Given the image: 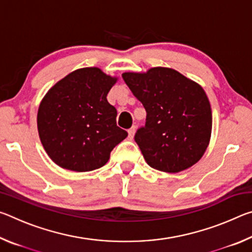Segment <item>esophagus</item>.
Wrapping results in <instances>:
<instances>
[{"label": "esophagus", "mask_w": 252, "mask_h": 252, "mask_svg": "<svg viewBox=\"0 0 252 252\" xmlns=\"http://www.w3.org/2000/svg\"><path fill=\"white\" fill-rule=\"evenodd\" d=\"M127 133H129V136H127V138H129L130 140H132L133 139V136H134V133H135V126H132L131 129H129L127 130Z\"/></svg>", "instance_id": "34e87169"}]
</instances>
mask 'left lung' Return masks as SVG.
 Listing matches in <instances>:
<instances>
[{
    "mask_svg": "<svg viewBox=\"0 0 252 252\" xmlns=\"http://www.w3.org/2000/svg\"><path fill=\"white\" fill-rule=\"evenodd\" d=\"M147 111L134 140L151 168L177 173L201 159L211 138L210 102L200 84L171 67L122 74Z\"/></svg>",
    "mask_w": 252,
    "mask_h": 252,
    "instance_id": "1",
    "label": "left lung"
}]
</instances>
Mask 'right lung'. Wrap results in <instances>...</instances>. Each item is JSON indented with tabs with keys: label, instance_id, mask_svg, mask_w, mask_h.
I'll use <instances>...</instances> for the list:
<instances>
[{
	"label": "right lung",
	"instance_id": "add662e5",
	"mask_svg": "<svg viewBox=\"0 0 252 252\" xmlns=\"http://www.w3.org/2000/svg\"><path fill=\"white\" fill-rule=\"evenodd\" d=\"M117 81L99 67H82L46 92L37 110V131L59 167L76 172L99 169L126 138L117 126V109L106 100Z\"/></svg>",
	"mask_w": 252,
	"mask_h": 252
}]
</instances>
